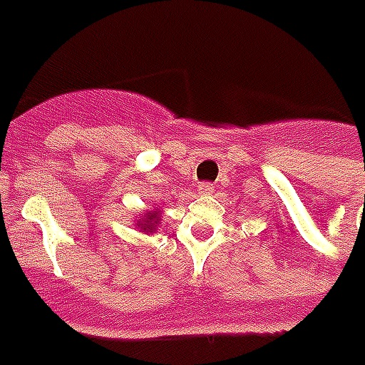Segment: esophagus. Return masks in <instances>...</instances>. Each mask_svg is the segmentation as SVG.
Listing matches in <instances>:
<instances>
[{
  "label": "esophagus",
  "instance_id": "obj_1",
  "mask_svg": "<svg viewBox=\"0 0 365 365\" xmlns=\"http://www.w3.org/2000/svg\"><path fill=\"white\" fill-rule=\"evenodd\" d=\"M198 192H200V195H212V192H214V187H212L210 182H200V185H198Z\"/></svg>",
  "mask_w": 365,
  "mask_h": 365
}]
</instances>
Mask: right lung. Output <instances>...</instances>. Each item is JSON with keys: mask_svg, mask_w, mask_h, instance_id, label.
<instances>
[{"mask_svg": "<svg viewBox=\"0 0 365 365\" xmlns=\"http://www.w3.org/2000/svg\"><path fill=\"white\" fill-rule=\"evenodd\" d=\"M157 224H159V210H153L147 212L145 218H141V222H139L137 226L143 230V232H155Z\"/></svg>", "mask_w": 365, "mask_h": 365, "instance_id": "obj_1", "label": "right lung"}]
</instances>
